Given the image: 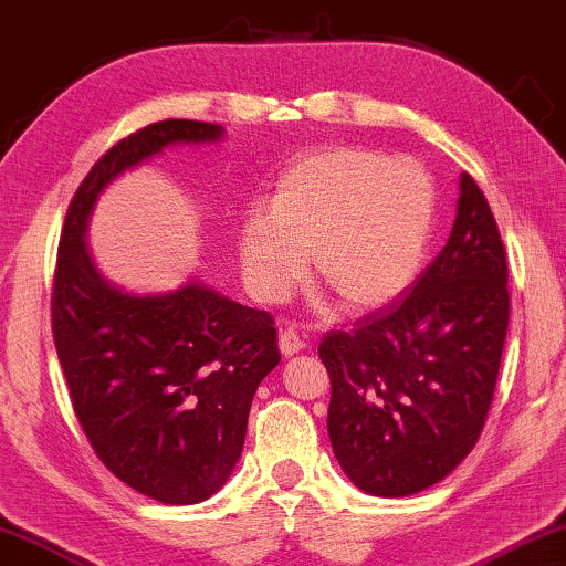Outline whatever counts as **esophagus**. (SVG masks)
Here are the masks:
<instances>
[{
    "mask_svg": "<svg viewBox=\"0 0 566 566\" xmlns=\"http://www.w3.org/2000/svg\"><path fill=\"white\" fill-rule=\"evenodd\" d=\"M277 344H281V352L285 357L298 355V352L306 347V342H303V337L296 329H293V326H289V329H281V334H277Z\"/></svg>",
    "mask_w": 566,
    "mask_h": 566,
    "instance_id": "1",
    "label": "esophagus"
}]
</instances>
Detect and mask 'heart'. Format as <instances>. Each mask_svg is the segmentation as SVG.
<instances>
[{"label": "heart", "instance_id": "b5f03b06", "mask_svg": "<svg viewBox=\"0 0 566 566\" xmlns=\"http://www.w3.org/2000/svg\"><path fill=\"white\" fill-rule=\"evenodd\" d=\"M437 222V186L419 160L359 145L326 147L293 163L273 211L250 214L237 234L252 293L281 301L308 273L342 308L373 311L421 273Z\"/></svg>", "mask_w": 566, "mask_h": 566}]
</instances>
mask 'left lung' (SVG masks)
<instances>
[{"label": "left lung", "instance_id": "left-lung-1", "mask_svg": "<svg viewBox=\"0 0 566 566\" xmlns=\"http://www.w3.org/2000/svg\"><path fill=\"white\" fill-rule=\"evenodd\" d=\"M507 263L470 174L444 250L403 296L318 344L332 380L329 439L365 493L437 485L478 444L507 332Z\"/></svg>", "mask_w": 566, "mask_h": 566}]
</instances>
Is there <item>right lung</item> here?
<instances>
[{"mask_svg":"<svg viewBox=\"0 0 566 566\" xmlns=\"http://www.w3.org/2000/svg\"><path fill=\"white\" fill-rule=\"evenodd\" d=\"M222 135L211 122L163 119L119 140L73 196L55 260L53 342L81 429L114 478L166 505L207 501L232 474L258 385L281 363L273 316L193 277L145 296L112 285L86 229L125 170Z\"/></svg>","mask_w":566,"mask_h":566,"instance_id":"add662e5","label":"right lung"}]
</instances>
